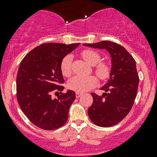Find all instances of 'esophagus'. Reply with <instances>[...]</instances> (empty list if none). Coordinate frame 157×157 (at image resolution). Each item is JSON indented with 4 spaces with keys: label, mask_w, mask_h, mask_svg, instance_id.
Here are the masks:
<instances>
[{
    "label": "esophagus",
    "mask_w": 157,
    "mask_h": 157,
    "mask_svg": "<svg viewBox=\"0 0 157 157\" xmlns=\"http://www.w3.org/2000/svg\"><path fill=\"white\" fill-rule=\"evenodd\" d=\"M82 96V93H76V97L77 98H79L80 97V96Z\"/></svg>",
    "instance_id": "1"
}]
</instances>
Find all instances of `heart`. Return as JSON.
I'll return each instance as SVG.
<instances>
[{
  "instance_id": "heart-1",
  "label": "heart",
  "mask_w": 157,
  "mask_h": 157,
  "mask_svg": "<svg viewBox=\"0 0 157 157\" xmlns=\"http://www.w3.org/2000/svg\"><path fill=\"white\" fill-rule=\"evenodd\" d=\"M81 55L90 64L94 66V72L101 80H105L110 77L111 67L106 62H101V55L99 52L91 49H86ZM61 71L65 77H69L72 73V56L67 55L61 63ZM97 80L94 76H80L72 77L68 82V87L77 93H83L94 87Z\"/></svg>"
}]
</instances>
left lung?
Instances as JSON below:
<instances>
[{"mask_svg":"<svg viewBox=\"0 0 157 157\" xmlns=\"http://www.w3.org/2000/svg\"><path fill=\"white\" fill-rule=\"evenodd\" d=\"M95 48H105L112 57V70L108 83L101 90L105 93L91 95L93 102L88 109L90 120L99 127H111L119 123L129 113L134 105L139 76L135 60L121 45L109 41L84 44Z\"/></svg>","mask_w":157,"mask_h":157,"instance_id":"1","label":"left lung"}]
</instances>
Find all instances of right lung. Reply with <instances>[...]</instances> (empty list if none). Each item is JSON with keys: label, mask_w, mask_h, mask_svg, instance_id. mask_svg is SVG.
I'll return each instance as SVG.
<instances>
[{"label": "right lung", "mask_w": 157, "mask_h": 157, "mask_svg": "<svg viewBox=\"0 0 157 157\" xmlns=\"http://www.w3.org/2000/svg\"><path fill=\"white\" fill-rule=\"evenodd\" d=\"M80 45L43 43L23 58L17 76V99L28 119L38 128L47 131L64 125L68 111L75 100V93H61L64 82L61 71L63 58ZM52 99V94H58Z\"/></svg>", "instance_id": "obj_1"}]
</instances>
